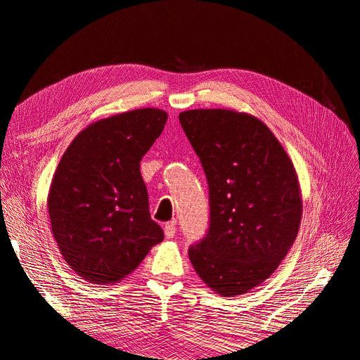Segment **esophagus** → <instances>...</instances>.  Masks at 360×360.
I'll use <instances>...</instances> for the list:
<instances>
[{
  "label": "esophagus",
  "mask_w": 360,
  "mask_h": 360,
  "mask_svg": "<svg viewBox=\"0 0 360 360\" xmlns=\"http://www.w3.org/2000/svg\"><path fill=\"white\" fill-rule=\"evenodd\" d=\"M176 231H177V228H176V224H174V222H169V224L163 226V233H165L167 238H172L174 236H176Z\"/></svg>",
  "instance_id": "34e87169"
}]
</instances>
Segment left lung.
Segmentation results:
<instances>
[{"label": "left lung", "mask_w": 360, "mask_h": 360, "mask_svg": "<svg viewBox=\"0 0 360 360\" xmlns=\"http://www.w3.org/2000/svg\"><path fill=\"white\" fill-rule=\"evenodd\" d=\"M180 124L198 155L210 195V228L189 259L224 297L258 287L299 233L302 192L287 151L259 118L236 110H189Z\"/></svg>", "instance_id": "obj_1"}]
</instances>
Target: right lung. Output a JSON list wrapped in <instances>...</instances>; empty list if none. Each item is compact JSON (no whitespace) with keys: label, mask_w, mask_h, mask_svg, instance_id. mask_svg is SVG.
Wrapping results in <instances>:
<instances>
[{"label":"right lung","mask_w":360,"mask_h":360,"mask_svg":"<svg viewBox=\"0 0 360 360\" xmlns=\"http://www.w3.org/2000/svg\"><path fill=\"white\" fill-rule=\"evenodd\" d=\"M167 120L158 108L97 120L75 136L53 174L52 234L70 269L90 284L124 279L163 240L139 162Z\"/></svg>","instance_id":"add662e5"}]
</instances>
